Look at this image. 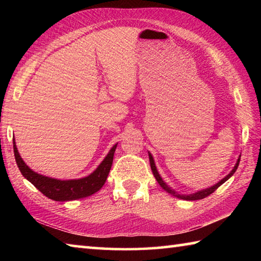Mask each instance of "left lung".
<instances>
[{"mask_svg": "<svg viewBox=\"0 0 261 261\" xmlns=\"http://www.w3.org/2000/svg\"><path fill=\"white\" fill-rule=\"evenodd\" d=\"M148 156H149V163H151V169H152V171H153V175H154V177H155V179L158 180V183L160 184V187H161L163 190H165V191H167L168 193H170L171 196L177 197V198H179V199H184V200H199V199H204V198L208 197L211 193H213V192L215 191V190L220 187V185H222L224 182H226V180H228L229 178L231 177V176H232L233 174H235V171L237 170V167H238V165H240V160H241V156H240V158H238V160H237V162H236L235 167H233V169L230 171V173H229V174L226 176V177L221 179L219 183H216L215 185H213V187L207 188V189H204V190H200V191H197V192L191 193V194H179L178 192L174 191V190L171 189L170 187H168L165 180L162 179L160 174L158 173V169H156V167H155V163H154V159H153V156H152V154L149 153V152H148Z\"/></svg>", "mask_w": 261, "mask_h": 261, "instance_id": "obj_1", "label": "left lung"}]
</instances>
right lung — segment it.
<instances>
[{"instance_id": "1", "label": "right lung", "mask_w": 261, "mask_h": 261, "mask_svg": "<svg viewBox=\"0 0 261 261\" xmlns=\"http://www.w3.org/2000/svg\"><path fill=\"white\" fill-rule=\"evenodd\" d=\"M116 145H114L110 149L107 156L103 159V161L100 163L99 167L86 177L78 179H68L62 180L35 173L31 168L26 165L23 159L20 158L18 149L16 147V143L14 139V153L15 159L18 166L21 175L32 183L35 188L46 197L55 201H68L82 199L88 196L98 192L103 187L106 179L108 177L110 168L113 165L114 153L116 149Z\"/></svg>"}]
</instances>
